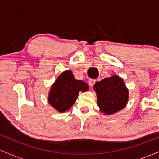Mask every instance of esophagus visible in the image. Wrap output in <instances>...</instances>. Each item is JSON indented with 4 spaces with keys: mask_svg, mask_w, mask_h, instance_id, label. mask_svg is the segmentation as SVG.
Listing matches in <instances>:
<instances>
[{
    "mask_svg": "<svg viewBox=\"0 0 159 159\" xmlns=\"http://www.w3.org/2000/svg\"><path fill=\"white\" fill-rule=\"evenodd\" d=\"M96 83V80L95 79H89L88 81V84L90 86V87H93L94 85V84Z\"/></svg>",
    "mask_w": 159,
    "mask_h": 159,
    "instance_id": "1",
    "label": "esophagus"
}]
</instances>
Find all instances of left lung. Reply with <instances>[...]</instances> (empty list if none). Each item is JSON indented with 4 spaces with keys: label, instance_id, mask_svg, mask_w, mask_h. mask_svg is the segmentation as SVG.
Returning <instances> with one entry per match:
<instances>
[{
    "label": "left lung",
    "instance_id": "8db88e82",
    "mask_svg": "<svg viewBox=\"0 0 159 159\" xmlns=\"http://www.w3.org/2000/svg\"><path fill=\"white\" fill-rule=\"evenodd\" d=\"M97 96L99 111L105 115L114 114L126 106L129 101V90L123 79L117 75H112L97 81L93 86Z\"/></svg>",
    "mask_w": 159,
    "mask_h": 159
}]
</instances>
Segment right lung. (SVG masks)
I'll list each match as a JSON object with an SVG mask.
<instances>
[{"label":"right lung","mask_w":159,"mask_h":159,"mask_svg":"<svg viewBox=\"0 0 159 159\" xmlns=\"http://www.w3.org/2000/svg\"><path fill=\"white\" fill-rule=\"evenodd\" d=\"M89 90L88 84L74 77L71 70H66L57 78L48 93V103L59 113L69 110L77 99L80 91Z\"/></svg>","instance_id":"obj_1"}]
</instances>
